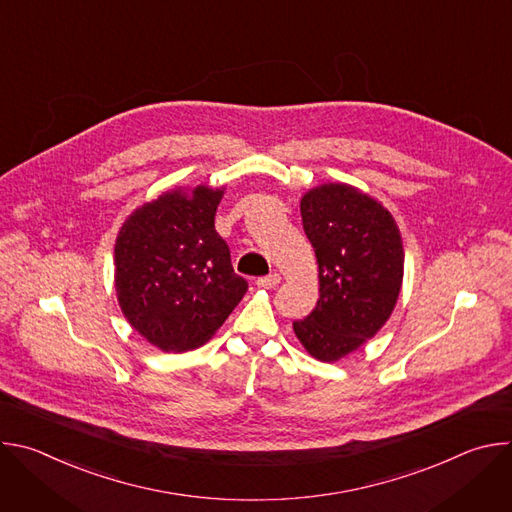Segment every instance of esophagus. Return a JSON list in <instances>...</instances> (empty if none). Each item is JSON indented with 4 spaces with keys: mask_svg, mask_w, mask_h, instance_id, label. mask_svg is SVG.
Instances as JSON below:
<instances>
[{
    "mask_svg": "<svg viewBox=\"0 0 512 512\" xmlns=\"http://www.w3.org/2000/svg\"><path fill=\"white\" fill-rule=\"evenodd\" d=\"M279 283H281V275L279 273H269V275L257 279V287H261V289H273Z\"/></svg>",
    "mask_w": 512,
    "mask_h": 512,
    "instance_id": "34e87169",
    "label": "esophagus"
}]
</instances>
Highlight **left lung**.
Returning <instances> with one entry per match:
<instances>
[{"label":"left lung","mask_w":512,"mask_h":512,"mask_svg":"<svg viewBox=\"0 0 512 512\" xmlns=\"http://www.w3.org/2000/svg\"><path fill=\"white\" fill-rule=\"evenodd\" d=\"M300 210L318 259L320 300L294 322V332L314 358L334 362L373 338L393 314L403 241L391 212L348 184L312 188Z\"/></svg>","instance_id":"8db88e82"}]
</instances>
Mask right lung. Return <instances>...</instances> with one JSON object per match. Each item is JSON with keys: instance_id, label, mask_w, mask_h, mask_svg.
<instances>
[{"instance_id": "1", "label": "right lung", "mask_w": 512, "mask_h": 512, "mask_svg": "<svg viewBox=\"0 0 512 512\" xmlns=\"http://www.w3.org/2000/svg\"><path fill=\"white\" fill-rule=\"evenodd\" d=\"M225 190L196 186L139 206L115 241V289L127 322L164 352L202 346L247 291L214 229Z\"/></svg>"}]
</instances>
